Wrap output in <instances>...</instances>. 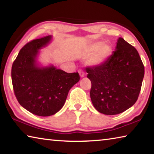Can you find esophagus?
Here are the masks:
<instances>
[{"instance_id":"1","label":"esophagus","mask_w":154,"mask_h":154,"mask_svg":"<svg viewBox=\"0 0 154 154\" xmlns=\"http://www.w3.org/2000/svg\"><path fill=\"white\" fill-rule=\"evenodd\" d=\"M78 72H79V74L81 77H84L85 73H84V72L82 71V70H79V71H78Z\"/></svg>"}]
</instances>
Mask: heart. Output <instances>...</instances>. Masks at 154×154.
<instances>
[{
	"label": "heart",
	"instance_id": "heart-1",
	"mask_svg": "<svg viewBox=\"0 0 154 154\" xmlns=\"http://www.w3.org/2000/svg\"><path fill=\"white\" fill-rule=\"evenodd\" d=\"M111 54V48L108 43L103 41H96L83 49L82 56L89 57L87 64L91 67H98L105 64Z\"/></svg>",
	"mask_w": 154,
	"mask_h": 154
}]
</instances>
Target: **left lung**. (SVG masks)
Returning <instances> with one entry per match:
<instances>
[{
    "mask_svg": "<svg viewBox=\"0 0 154 154\" xmlns=\"http://www.w3.org/2000/svg\"><path fill=\"white\" fill-rule=\"evenodd\" d=\"M90 98L94 108L105 115L121 113L136 103L144 77V66L136 49L118 38L105 64L88 68Z\"/></svg>",
    "mask_w": 154,
    "mask_h": 154,
    "instance_id": "1",
    "label": "left lung"
}]
</instances>
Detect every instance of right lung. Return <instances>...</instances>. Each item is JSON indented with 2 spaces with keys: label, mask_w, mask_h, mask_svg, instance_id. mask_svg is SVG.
I'll list each match as a JSON object with an SVG mask.
<instances>
[{
  "label": "right lung",
  "mask_w": 154,
  "mask_h": 154,
  "mask_svg": "<svg viewBox=\"0 0 154 154\" xmlns=\"http://www.w3.org/2000/svg\"><path fill=\"white\" fill-rule=\"evenodd\" d=\"M53 36L33 40L21 49L12 65L11 79L20 105L36 116L54 115L63 107L71 88L79 81L78 72L67 73L54 64L38 60L40 50Z\"/></svg>",
  "instance_id": "obj_1"
}]
</instances>
